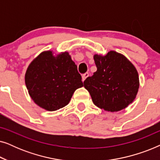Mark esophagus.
<instances>
[{
	"instance_id": "obj_1",
	"label": "esophagus",
	"mask_w": 160,
	"mask_h": 160,
	"mask_svg": "<svg viewBox=\"0 0 160 160\" xmlns=\"http://www.w3.org/2000/svg\"><path fill=\"white\" fill-rule=\"evenodd\" d=\"M89 76V73H86L84 74H83L82 75V82H84V80L86 79V78L88 77Z\"/></svg>"
}]
</instances>
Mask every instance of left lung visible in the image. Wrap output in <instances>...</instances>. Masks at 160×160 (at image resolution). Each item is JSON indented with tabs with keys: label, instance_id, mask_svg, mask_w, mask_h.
Here are the masks:
<instances>
[{
	"label": "left lung",
	"instance_id": "8db88e82",
	"mask_svg": "<svg viewBox=\"0 0 160 160\" xmlns=\"http://www.w3.org/2000/svg\"><path fill=\"white\" fill-rule=\"evenodd\" d=\"M97 71L84 82L93 103L106 111L115 112L134 101L140 83L136 68L123 54L110 51L94 55Z\"/></svg>",
	"mask_w": 160,
	"mask_h": 160
}]
</instances>
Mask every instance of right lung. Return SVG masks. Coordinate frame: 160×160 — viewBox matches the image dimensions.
Here are the masks:
<instances>
[{
  "label": "right lung",
  "instance_id": "add662e5",
  "mask_svg": "<svg viewBox=\"0 0 160 160\" xmlns=\"http://www.w3.org/2000/svg\"><path fill=\"white\" fill-rule=\"evenodd\" d=\"M51 50L37 56L28 67L25 82L35 103L49 111L67 106L76 89L83 87L77 66L68 52Z\"/></svg>",
  "mask_w": 160,
  "mask_h": 160
}]
</instances>
